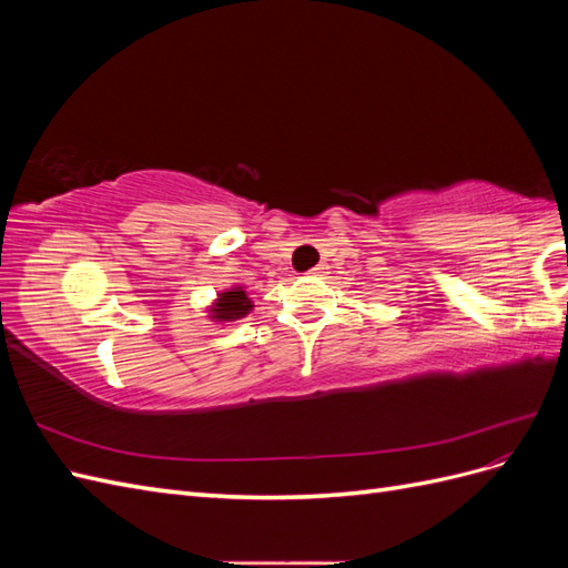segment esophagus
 I'll return each instance as SVG.
<instances>
[{"instance_id":"esophagus-1","label":"esophagus","mask_w":568,"mask_h":568,"mask_svg":"<svg viewBox=\"0 0 568 568\" xmlns=\"http://www.w3.org/2000/svg\"><path fill=\"white\" fill-rule=\"evenodd\" d=\"M326 272V265L324 263H320V265H315L311 272H307V274H324Z\"/></svg>"}]
</instances>
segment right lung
<instances>
[{"label": "right lung", "mask_w": 568, "mask_h": 568, "mask_svg": "<svg viewBox=\"0 0 568 568\" xmlns=\"http://www.w3.org/2000/svg\"><path fill=\"white\" fill-rule=\"evenodd\" d=\"M251 307L253 305L246 298V291L234 288L220 296V303L215 305L213 313H215V320H236V317H244Z\"/></svg>", "instance_id": "obj_1"}]
</instances>
